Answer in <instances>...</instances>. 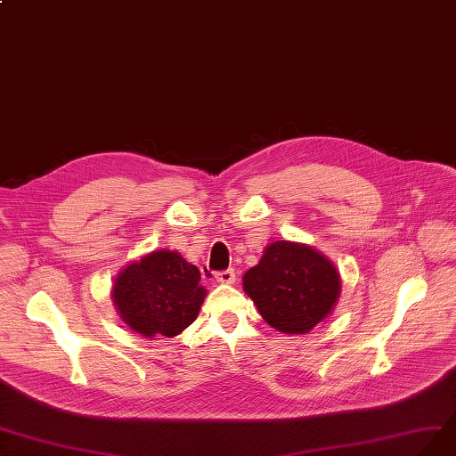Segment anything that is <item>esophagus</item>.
I'll list each match as a JSON object with an SVG mask.
<instances>
[{
    "mask_svg": "<svg viewBox=\"0 0 456 456\" xmlns=\"http://www.w3.org/2000/svg\"><path fill=\"white\" fill-rule=\"evenodd\" d=\"M216 280L219 281V283H234V271L232 268H227V271H219V273H216Z\"/></svg>",
    "mask_w": 456,
    "mask_h": 456,
    "instance_id": "1",
    "label": "esophagus"
}]
</instances>
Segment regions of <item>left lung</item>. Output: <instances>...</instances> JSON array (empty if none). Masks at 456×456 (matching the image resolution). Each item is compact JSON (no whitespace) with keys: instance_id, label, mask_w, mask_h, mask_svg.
Masks as SVG:
<instances>
[{"instance_id":"obj_1","label":"left lung","mask_w":456,"mask_h":456,"mask_svg":"<svg viewBox=\"0 0 456 456\" xmlns=\"http://www.w3.org/2000/svg\"><path fill=\"white\" fill-rule=\"evenodd\" d=\"M244 291L268 325L285 334H305L332 310L340 276L314 248L278 240L244 274Z\"/></svg>"}]
</instances>
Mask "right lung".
Masks as SVG:
<instances>
[{
	"label": "right lung",
	"instance_id": "obj_1",
	"mask_svg": "<svg viewBox=\"0 0 456 456\" xmlns=\"http://www.w3.org/2000/svg\"><path fill=\"white\" fill-rule=\"evenodd\" d=\"M207 291L200 273L176 251H151L118 276L112 298L124 322L139 334L176 336L190 327Z\"/></svg>",
	"mask_w": 456,
	"mask_h": 456
}]
</instances>
